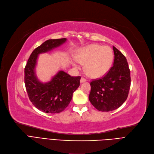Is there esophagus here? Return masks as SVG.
I'll return each mask as SVG.
<instances>
[{
    "mask_svg": "<svg viewBox=\"0 0 154 154\" xmlns=\"http://www.w3.org/2000/svg\"><path fill=\"white\" fill-rule=\"evenodd\" d=\"M86 81H87V79L85 78H84L82 77L80 79V83H84V82H85Z\"/></svg>",
    "mask_w": 154,
    "mask_h": 154,
    "instance_id": "1",
    "label": "esophagus"
}]
</instances>
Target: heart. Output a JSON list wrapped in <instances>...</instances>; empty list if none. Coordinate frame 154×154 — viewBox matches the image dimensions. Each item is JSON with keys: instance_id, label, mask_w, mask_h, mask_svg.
Returning <instances> with one entry per match:
<instances>
[{"instance_id": "heart-1", "label": "heart", "mask_w": 154, "mask_h": 154, "mask_svg": "<svg viewBox=\"0 0 154 154\" xmlns=\"http://www.w3.org/2000/svg\"><path fill=\"white\" fill-rule=\"evenodd\" d=\"M76 60L85 63V69L92 78H100L106 74L113 61V52L111 48L96 44L88 45L79 50L76 55ZM76 68L79 66L76 61H72Z\"/></svg>"}]
</instances>
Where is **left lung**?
<instances>
[{
  "label": "left lung",
  "mask_w": 154,
  "mask_h": 154,
  "mask_svg": "<svg viewBox=\"0 0 154 154\" xmlns=\"http://www.w3.org/2000/svg\"><path fill=\"white\" fill-rule=\"evenodd\" d=\"M113 66L104 77L91 83L89 100L100 111H111L120 107L128 98L131 87L130 70L125 57L113 46Z\"/></svg>",
  "instance_id": "1"
}]
</instances>
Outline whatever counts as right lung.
Returning a JSON list of instances; mask_svg holds the SVG:
<instances>
[{
	"mask_svg": "<svg viewBox=\"0 0 154 154\" xmlns=\"http://www.w3.org/2000/svg\"><path fill=\"white\" fill-rule=\"evenodd\" d=\"M66 40L62 38L46 41L32 51L25 67V85L29 99L35 108L45 113H59L64 110L80 83L81 76H71L63 71L45 83L39 82L35 75L38 55L60 46Z\"/></svg>",
	"mask_w": 154,
	"mask_h": 154,
	"instance_id": "obj_1",
	"label": "right lung"
}]
</instances>
